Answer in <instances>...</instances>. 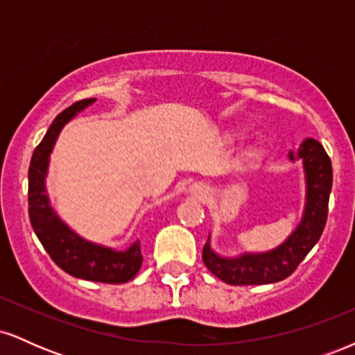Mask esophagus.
Returning <instances> with one entry per match:
<instances>
[{
    "mask_svg": "<svg viewBox=\"0 0 355 355\" xmlns=\"http://www.w3.org/2000/svg\"><path fill=\"white\" fill-rule=\"evenodd\" d=\"M200 189H202V187H200Z\"/></svg>",
    "mask_w": 355,
    "mask_h": 355,
    "instance_id": "1",
    "label": "esophagus"
}]
</instances>
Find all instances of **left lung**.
<instances>
[{
    "mask_svg": "<svg viewBox=\"0 0 355 355\" xmlns=\"http://www.w3.org/2000/svg\"><path fill=\"white\" fill-rule=\"evenodd\" d=\"M307 175V205L304 220L294 234L275 250L260 255H243L240 259H222L209 245H203L202 259L207 268L230 285H262L287 279L295 272L305 255L319 242L327 222L329 197L332 190V164L319 141L307 138L299 148ZM294 160V153H291Z\"/></svg>",
    "mask_w": 355,
    "mask_h": 355,
    "instance_id": "8db88e82",
    "label": "left lung"
}]
</instances>
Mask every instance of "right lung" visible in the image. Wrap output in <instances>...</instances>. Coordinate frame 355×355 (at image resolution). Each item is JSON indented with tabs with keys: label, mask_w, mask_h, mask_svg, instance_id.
<instances>
[{
	"label": "right lung",
	"mask_w": 355,
	"mask_h": 355,
	"mask_svg": "<svg viewBox=\"0 0 355 355\" xmlns=\"http://www.w3.org/2000/svg\"><path fill=\"white\" fill-rule=\"evenodd\" d=\"M93 101L95 98H85L63 110L53 120L46 135L35 148L28 170V214L36 237L60 268L73 277L92 280V282L125 284L132 280L141 267L144 257L140 252V242L137 240L125 252H115L112 248L89 243L60 222L44 195L48 157L60 130L70 118L76 115V112Z\"/></svg>",
	"instance_id": "right-lung-1"
}]
</instances>
